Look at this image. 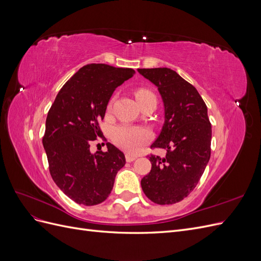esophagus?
<instances>
[{
	"label": "esophagus",
	"mask_w": 261,
	"mask_h": 261,
	"mask_svg": "<svg viewBox=\"0 0 261 261\" xmlns=\"http://www.w3.org/2000/svg\"><path fill=\"white\" fill-rule=\"evenodd\" d=\"M125 158H126V161L127 162H133L134 160H136V155H133V154H129V153H127L125 155Z\"/></svg>",
	"instance_id": "esophagus-1"
}]
</instances>
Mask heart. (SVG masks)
<instances>
[{
  "instance_id": "heart-1",
  "label": "heart",
  "mask_w": 261,
  "mask_h": 261,
  "mask_svg": "<svg viewBox=\"0 0 261 261\" xmlns=\"http://www.w3.org/2000/svg\"><path fill=\"white\" fill-rule=\"evenodd\" d=\"M135 97L140 105L149 99L154 98V94L146 88H138L135 90ZM108 108H111V102L109 103ZM111 138L117 147H120L125 151L134 153L137 152L141 146L148 143L151 138V133L145 127L123 124L116 126L112 130Z\"/></svg>"
}]
</instances>
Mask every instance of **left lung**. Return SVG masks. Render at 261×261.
Listing matches in <instances>:
<instances>
[{"label": "left lung", "mask_w": 261, "mask_h": 261, "mask_svg": "<svg viewBox=\"0 0 261 261\" xmlns=\"http://www.w3.org/2000/svg\"><path fill=\"white\" fill-rule=\"evenodd\" d=\"M138 73L159 90L164 123L151 148L167 149L164 158L150 155L151 171L140 184L148 198L172 204L193 192L211 153L208 110L193 85L167 67L138 68Z\"/></svg>", "instance_id": "left-lung-1"}]
</instances>
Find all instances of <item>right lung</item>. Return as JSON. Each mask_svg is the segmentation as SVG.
I'll return each mask as SVG.
<instances>
[{
  "label": "right lung",
  "instance_id": "1",
  "mask_svg": "<svg viewBox=\"0 0 261 261\" xmlns=\"http://www.w3.org/2000/svg\"><path fill=\"white\" fill-rule=\"evenodd\" d=\"M135 74L132 68L107 64L82 67L59 91L45 121L42 144L54 183L70 199L85 206L105 201L124 153L107 143L108 151L91 153L90 143L103 139L99 122L114 90Z\"/></svg>",
  "mask_w": 261,
  "mask_h": 261
}]
</instances>
